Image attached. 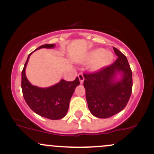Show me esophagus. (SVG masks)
Instances as JSON below:
<instances>
[{
    "mask_svg": "<svg viewBox=\"0 0 154 154\" xmlns=\"http://www.w3.org/2000/svg\"><path fill=\"white\" fill-rule=\"evenodd\" d=\"M78 78H79V82H80V84H82L83 82H84L85 78H84V76H83V75H82V73L79 74V75H78Z\"/></svg>",
    "mask_w": 154,
    "mask_h": 154,
    "instance_id": "obj_1",
    "label": "esophagus"
}]
</instances>
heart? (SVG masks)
Segmentation results:
<instances>
[{
	"label": "heart",
	"instance_id": "obj_1",
	"mask_svg": "<svg viewBox=\"0 0 154 154\" xmlns=\"http://www.w3.org/2000/svg\"><path fill=\"white\" fill-rule=\"evenodd\" d=\"M114 59V55L109 51H104L103 48H96L90 51L80 60L83 64L92 63L90 69L96 72L104 67L109 66Z\"/></svg>",
	"mask_w": 154,
	"mask_h": 154
}]
</instances>
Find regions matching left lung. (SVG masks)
Listing matches in <instances>:
<instances>
[{"instance_id":"left-lung-1","label":"left lung","mask_w":154,"mask_h":154,"mask_svg":"<svg viewBox=\"0 0 154 154\" xmlns=\"http://www.w3.org/2000/svg\"><path fill=\"white\" fill-rule=\"evenodd\" d=\"M115 62L93 74H85L84 88L88 109L95 117L106 119L123 110L132 88V74L128 59L113 48Z\"/></svg>"}]
</instances>
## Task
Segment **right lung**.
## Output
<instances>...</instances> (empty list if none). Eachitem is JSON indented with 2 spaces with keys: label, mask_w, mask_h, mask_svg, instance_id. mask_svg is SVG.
Here are the masks:
<instances>
[{
  "label": "right lung",
  "mask_w": 154,
  "mask_h": 154,
  "mask_svg": "<svg viewBox=\"0 0 154 154\" xmlns=\"http://www.w3.org/2000/svg\"><path fill=\"white\" fill-rule=\"evenodd\" d=\"M54 47L55 44H45L36 50L51 49ZM32 53L28 56L22 72V89L24 100L32 110L38 115L52 120L62 119L68 111L69 101L75 88L79 85L78 77L72 82L61 79L60 82L48 88L33 85L29 82L25 74L26 66Z\"/></svg>",
  "instance_id": "right-lung-1"
}]
</instances>
